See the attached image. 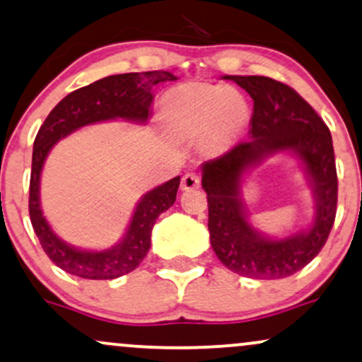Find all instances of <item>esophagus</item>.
Segmentation results:
<instances>
[{"label": "esophagus", "instance_id": "1", "mask_svg": "<svg viewBox=\"0 0 362 362\" xmlns=\"http://www.w3.org/2000/svg\"><path fill=\"white\" fill-rule=\"evenodd\" d=\"M200 185V177L197 172H187L184 177H182V190H192V189H197Z\"/></svg>", "mask_w": 362, "mask_h": 362}]
</instances>
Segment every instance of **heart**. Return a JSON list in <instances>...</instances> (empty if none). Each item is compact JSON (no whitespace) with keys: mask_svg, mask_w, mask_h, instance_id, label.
<instances>
[{"mask_svg":"<svg viewBox=\"0 0 362 362\" xmlns=\"http://www.w3.org/2000/svg\"><path fill=\"white\" fill-rule=\"evenodd\" d=\"M165 110L178 132L185 134L214 132L224 139L233 138L241 129L243 117L246 116V104L236 93L207 84L178 87L168 94Z\"/></svg>","mask_w":362,"mask_h":362,"instance_id":"heart-1","label":"heart"}]
</instances>
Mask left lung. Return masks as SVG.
I'll return each mask as SVG.
<instances>
[{"mask_svg": "<svg viewBox=\"0 0 362 362\" xmlns=\"http://www.w3.org/2000/svg\"><path fill=\"white\" fill-rule=\"evenodd\" d=\"M252 99L251 138L202 165L212 250L230 272L256 280L297 273L319 255L337 212V170L332 136L315 110L290 86L263 76H226ZM291 151L306 165L316 195L310 230L285 240L264 238L252 229L238 197V180L269 154Z\"/></svg>", "mask_w": 362, "mask_h": 362, "instance_id": "left-lung-1", "label": "left lung"}]
</instances>
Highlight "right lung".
<instances>
[{
    "label": "right lung",
    "instance_id": "right-lung-1",
    "mask_svg": "<svg viewBox=\"0 0 362 362\" xmlns=\"http://www.w3.org/2000/svg\"><path fill=\"white\" fill-rule=\"evenodd\" d=\"M175 79L173 74L163 71L104 77L65 95L38 129L33 143L30 175V221L43 251L52 263L64 272L87 280H112L133 272L150 250L151 229L156 217L175 202L180 177L172 178L143 195L119 245L106 251H82L57 238L43 217L40 209V173L47 155L60 138L86 124L116 117L145 123L151 115V87Z\"/></svg>",
    "mask_w": 362,
    "mask_h": 362
}]
</instances>
